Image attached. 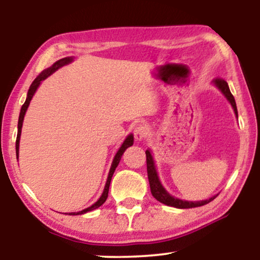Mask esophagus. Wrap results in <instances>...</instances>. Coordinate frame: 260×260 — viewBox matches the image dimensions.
<instances>
[{
	"label": "esophagus",
	"instance_id": "esophagus-1",
	"mask_svg": "<svg viewBox=\"0 0 260 260\" xmlns=\"http://www.w3.org/2000/svg\"><path fill=\"white\" fill-rule=\"evenodd\" d=\"M148 134H149V129H148V126L145 125V124H140V125H137L134 130L135 138H136L137 141L144 140V138L147 137Z\"/></svg>",
	"mask_w": 260,
	"mask_h": 260
}]
</instances>
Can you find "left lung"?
Returning <instances> with one entry per match:
<instances>
[{
  "mask_svg": "<svg viewBox=\"0 0 260 260\" xmlns=\"http://www.w3.org/2000/svg\"><path fill=\"white\" fill-rule=\"evenodd\" d=\"M213 83H214L215 86L222 92L223 95L227 98V101L231 103V105H232V108L234 110V113H236V116L238 117L236 101H234L233 94L231 93L230 87L226 81L223 79H220V78H216V79L213 80ZM145 155H147V172H148L149 184H150V190H151L152 197H154L157 201L162 202V204H165L167 206H172V207H176V208H194V207H200V206L207 205L208 202H211L216 198V197H213L211 199H208V200L193 202V201H183V200H180V199L172 197V195H170L168 191L163 188L161 182H159L157 172H156V168H155L154 158H152L150 150L145 151Z\"/></svg>",
  "mask_w": 260,
  "mask_h": 260,
  "instance_id": "obj_1",
  "label": "left lung"
}]
</instances>
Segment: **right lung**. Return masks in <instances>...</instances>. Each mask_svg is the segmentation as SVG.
Wrapping results in <instances>:
<instances>
[{"mask_svg": "<svg viewBox=\"0 0 260 260\" xmlns=\"http://www.w3.org/2000/svg\"><path fill=\"white\" fill-rule=\"evenodd\" d=\"M73 58H63V59H60L58 61L53 63V65L49 67V69L45 70L44 72H41L39 76L35 78L33 83H31L29 90H28V94H27V99L26 102H24V104L22 105V108H21V111H20V116H19V124H17V137H16V157L19 158V145H20V136H21V129H22V123H23V118H24V113H26L28 106H29V103L31 101V98H33V95L35 93V91H37V88L39 87V85L42 80H45L46 78L51 76L53 72H55L56 70L60 69V67L63 66V65H67V63H70L72 61ZM134 144V136L133 135H129L125 138V141L123 142L122 147L119 148V150L117 151V154L115 156V158H113L112 161V165H111V168H110V172H109V176H108V181H106V184H105V188H104V191H103L102 197L99 198V200L95 202L91 206V207H88L86 209H83L81 212H78V213H71V214L73 215H79V214H84V213H87V212H91L93 211V209L101 207V206L104 204L106 201V199H108V194H109V187H110V182H111V179H112V175L113 173H115V170L117 168V166H118V163L120 161V157H122L123 152L126 150V148L131 147V145Z\"/></svg>", "mask_w": 260, "mask_h": 260, "instance_id": "obj_1", "label": "right lung"}]
</instances>
